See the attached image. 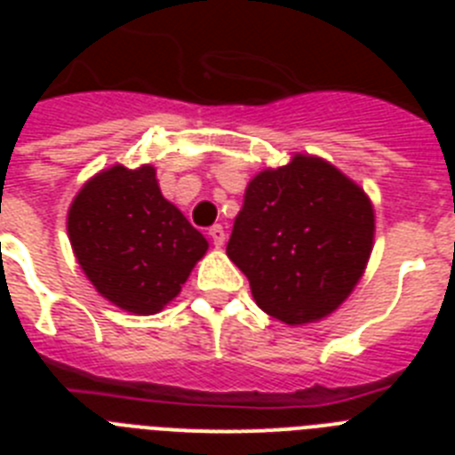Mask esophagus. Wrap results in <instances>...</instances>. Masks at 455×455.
Wrapping results in <instances>:
<instances>
[{
	"mask_svg": "<svg viewBox=\"0 0 455 455\" xmlns=\"http://www.w3.org/2000/svg\"><path fill=\"white\" fill-rule=\"evenodd\" d=\"M209 236H212V241H214V246L220 248L225 243V230L223 225H212L209 228Z\"/></svg>",
	"mask_w": 455,
	"mask_h": 455,
	"instance_id": "obj_1",
	"label": "esophagus"
}]
</instances>
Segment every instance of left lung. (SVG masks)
<instances>
[{"label": "left lung", "mask_w": 455, "mask_h": 455, "mask_svg": "<svg viewBox=\"0 0 455 455\" xmlns=\"http://www.w3.org/2000/svg\"><path fill=\"white\" fill-rule=\"evenodd\" d=\"M373 230L363 188L319 156L296 155L251 180L228 257L267 315L303 325L348 299L371 255Z\"/></svg>", "instance_id": "8db88e82"}]
</instances>
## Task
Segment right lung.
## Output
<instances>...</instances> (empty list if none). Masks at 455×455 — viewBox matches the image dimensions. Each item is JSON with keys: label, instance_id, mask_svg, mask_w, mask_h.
<instances>
[{"label": "right lung", "instance_id": "add662e5", "mask_svg": "<svg viewBox=\"0 0 455 455\" xmlns=\"http://www.w3.org/2000/svg\"><path fill=\"white\" fill-rule=\"evenodd\" d=\"M68 236L92 287L134 315L171 303L209 248L148 164H118L88 180L68 212Z\"/></svg>", "mask_w": 455, "mask_h": 455}]
</instances>
